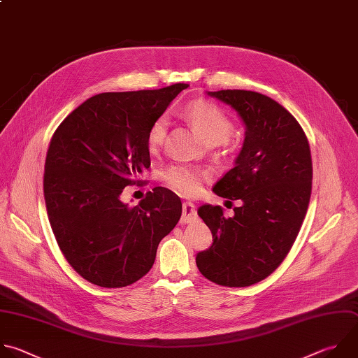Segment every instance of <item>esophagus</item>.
<instances>
[{
  "label": "esophagus",
  "mask_w": 358,
  "mask_h": 358,
  "mask_svg": "<svg viewBox=\"0 0 358 358\" xmlns=\"http://www.w3.org/2000/svg\"><path fill=\"white\" fill-rule=\"evenodd\" d=\"M196 219V209L195 205L191 202H184L182 205V216H181V223H189Z\"/></svg>",
  "instance_id": "obj_1"
}]
</instances>
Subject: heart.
Listing matches in <instances>:
<instances>
[{
  "mask_svg": "<svg viewBox=\"0 0 358 358\" xmlns=\"http://www.w3.org/2000/svg\"><path fill=\"white\" fill-rule=\"evenodd\" d=\"M191 124L195 127L198 134L208 141L224 142L231 134V121L229 116L217 106L206 102L191 103L185 110ZM169 117L166 115L159 116L148 134L149 149L157 150L167 136ZM208 177V173L189 166H173L162 174L164 184L173 191L181 195H194L199 191L202 181Z\"/></svg>",
  "mask_w": 358,
  "mask_h": 358,
  "instance_id": "b5f03b06",
  "label": "heart"
}]
</instances>
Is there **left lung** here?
Here are the masks:
<instances>
[{"mask_svg":"<svg viewBox=\"0 0 358 358\" xmlns=\"http://www.w3.org/2000/svg\"><path fill=\"white\" fill-rule=\"evenodd\" d=\"M206 94L230 105L246 129L234 167L212 188L242 205L230 217L219 205L198 208L213 243L195 260L215 284L249 287L275 271L296 239L312 191L310 149L296 119L273 98L246 90Z\"/></svg>","mask_w":358,"mask_h":358,"instance_id":"8db88e82","label":"left lung"}]
</instances>
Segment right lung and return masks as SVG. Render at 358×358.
<instances>
[{"label": "right lung", "mask_w": 358, "mask_h": 358, "mask_svg": "<svg viewBox=\"0 0 358 358\" xmlns=\"http://www.w3.org/2000/svg\"><path fill=\"white\" fill-rule=\"evenodd\" d=\"M187 87L94 95L50 141L48 216L66 260L91 284L121 288L141 280L181 217V199L167 188H153L136 206L122 202L121 194L150 167V127Z\"/></svg>", "instance_id": "1"}]
</instances>
